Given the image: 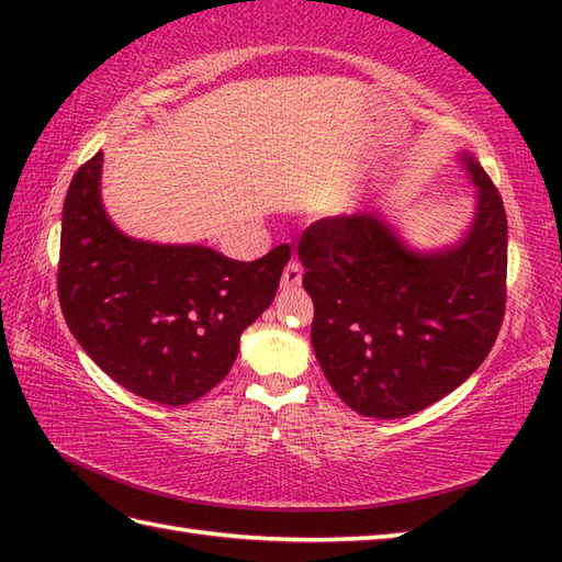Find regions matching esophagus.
Returning a JSON list of instances; mask_svg holds the SVG:
<instances>
[{
	"label": "esophagus",
	"mask_w": 562,
	"mask_h": 562,
	"mask_svg": "<svg viewBox=\"0 0 562 562\" xmlns=\"http://www.w3.org/2000/svg\"><path fill=\"white\" fill-rule=\"evenodd\" d=\"M302 274H304V268L300 266V262H296V260L288 262V268H284V272H282V290H296V288H300Z\"/></svg>",
	"instance_id": "1"
}]
</instances>
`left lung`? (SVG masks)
<instances>
[{
	"label": "left lung",
	"instance_id": "obj_1",
	"mask_svg": "<svg viewBox=\"0 0 562 562\" xmlns=\"http://www.w3.org/2000/svg\"><path fill=\"white\" fill-rule=\"evenodd\" d=\"M461 159L479 207L457 246L411 250L379 212L318 220L296 246L316 360L364 417L396 420L445 398L481 367L503 326L507 214L483 166Z\"/></svg>",
	"mask_w": 562,
	"mask_h": 562
}]
</instances>
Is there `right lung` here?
I'll return each mask as SVG.
<instances>
[{
    "mask_svg": "<svg viewBox=\"0 0 562 562\" xmlns=\"http://www.w3.org/2000/svg\"><path fill=\"white\" fill-rule=\"evenodd\" d=\"M103 154L67 190L57 294L71 336L123 389L161 405L205 396L229 374L244 328L272 304L290 246L258 260L161 246L117 232L101 205Z\"/></svg>",
    "mask_w": 562,
    "mask_h": 562,
    "instance_id": "1",
    "label": "right lung"
}]
</instances>
